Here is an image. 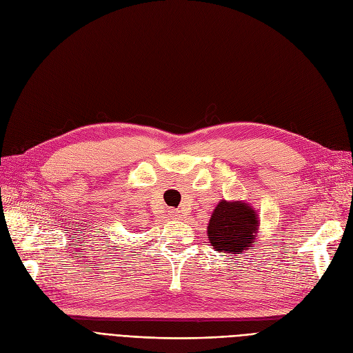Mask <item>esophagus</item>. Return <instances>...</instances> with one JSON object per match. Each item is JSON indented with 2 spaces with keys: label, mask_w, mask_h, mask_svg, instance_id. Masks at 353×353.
<instances>
[{
  "label": "esophagus",
  "mask_w": 353,
  "mask_h": 353,
  "mask_svg": "<svg viewBox=\"0 0 353 353\" xmlns=\"http://www.w3.org/2000/svg\"><path fill=\"white\" fill-rule=\"evenodd\" d=\"M170 212H172L173 217H180V210H173V211H170Z\"/></svg>",
  "instance_id": "esophagus-1"
}]
</instances>
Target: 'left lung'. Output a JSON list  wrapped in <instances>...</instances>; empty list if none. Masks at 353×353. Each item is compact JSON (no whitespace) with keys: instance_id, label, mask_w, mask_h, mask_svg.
I'll list each match as a JSON object with an SVG mask.
<instances>
[{"instance_id":"8db88e82","label":"left lung","mask_w":353,"mask_h":353,"mask_svg":"<svg viewBox=\"0 0 353 353\" xmlns=\"http://www.w3.org/2000/svg\"><path fill=\"white\" fill-rule=\"evenodd\" d=\"M259 230L255 210L246 202L220 201L207 227L210 243L219 252L242 254L252 248Z\"/></svg>"}]
</instances>
